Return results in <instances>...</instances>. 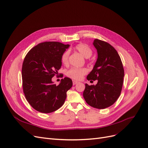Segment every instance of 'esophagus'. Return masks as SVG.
<instances>
[{
	"label": "esophagus",
	"instance_id": "34e87169",
	"mask_svg": "<svg viewBox=\"0 0 148 148\" xmlns=\"http://www.w3.org/2000/svg\"><path fill=\"white\" fill-rule=\"evenodd\" d=\"M78 81H75V80L73 81V85H75V84H78Z\"/></svg>",
	"mask_w": 148,
	"mask_h": 148
}]
</instances>
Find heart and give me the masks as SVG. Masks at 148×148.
Segmentation results:
<instances>
[{"instance_id": "obj_1", "label": "heart", "mask_w": 148, "mask_h": 148, "mask_svg": "<svg viewBox=\"0 0 148 148\" xmlns=\"http://www.w3.org/2000/svg\"><path fill=\"white\" fill-rule=\"evenodd\" d=\"M73 49L85 57L86 58H90L92 55V50L88 45L80 43L76 45ZM69 51H64L61 56V62L64 65H67L69 63ZM87 69L84 67H73L69 70L67 72V76L71 79L74 80H80L82 76L87 73Z\"/></svg>"}]
</instances>
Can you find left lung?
<instances>
[{
	"mask_svg": "<svg viewBox=\"0 0 148 148\" xmlns=\"http://www.w3.org/2000/svg\"><path fill=\"white\" fill-rule=\"evenodd\" d=\"M93 44L98 58L87 79L98 82L95 86L86 84L83 97L88 105L102 109L114 104L120 97L125 73L121 58L113 47L98 39Z\"/></svg>",
	"mask_w": 148,
	"mask_h": 148,
	"instance_id": "1",
	"label": "left lung"
}]
</instances>
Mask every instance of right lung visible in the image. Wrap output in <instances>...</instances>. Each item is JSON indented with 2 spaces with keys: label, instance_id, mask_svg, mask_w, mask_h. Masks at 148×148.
<instances>
[{
  "label": "right lung",
  "instance_id": "right-lung-1",
  "mask_svg": "<svg viewBox=\"0 0 148 148\" xmlns=\"http://www.w3.org/2000/svg\"><path fill=\"white\" fill-rule=\"evenodd\" d=\"M58 42L40 43L29 50L22 68V87L25 97L32 107L48 114L60 109L73 83L65 77L56 86L51 78L62 66L61 56L69 47Z\"/></svg>",
  "mask_w": 148,
  "mask_h": 148
}]
</instances>
